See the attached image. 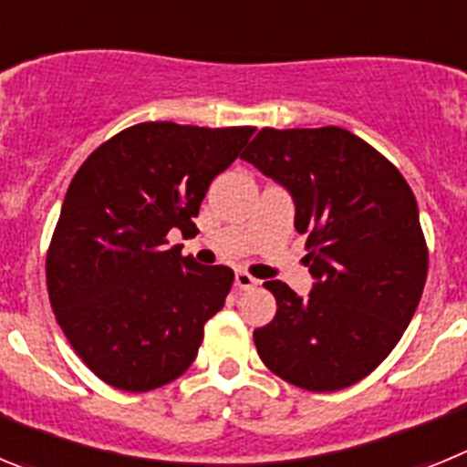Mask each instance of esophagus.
<instances>
[{"mask_svg": "<svg viewBox=\"0 0 467 467\" xmlns=\"http://www.w3.org/2000/svg\"><path fill=\"white\" fill-rule=\"evenodd\" d=\"M254 285H257V280L247 274V271H236V287H238V290H250V287H254Z\"/></svg>", "mask_w": 467, "mask_h": 467, "instance_id": "34e87169", "label": "esophagus"}]
</instances>
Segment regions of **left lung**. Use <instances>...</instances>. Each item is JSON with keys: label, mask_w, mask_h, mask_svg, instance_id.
Here are the masks:
<instances>
[{"label": "left lung", "mask_w": 467, "mask_h": 467, "mask_svg": "<svg viewBox=\"0 0 467 467\" xmlns=\"http://www.w3.org/2000/svg\"><path fill=\"white\" fill-rule=\"evenodd\" d=\"M292 193L306 234L311 295L264 287L275 317L254 346L275 377L313 393L372 374L402 339L428 275L419 208L402 172L339 126L262 128L241 154Z\"/></svg>", "instance_id": "left-lung-1"}]
</instances>
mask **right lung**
Returning <instances> with one entry per match:
<instances>
[{"label": "right lung", "mask_w": 467, "mask_h": 467, "mask_svg": "<svg viewBox=\"0 0 467 467\" xmlns=\"http://www.w3.org/2000/svg\"><path fill=\"white\" fill-rule=\"evenodd\" d=\"M253 133L138 123L102 142L74 175L47 253L48 299L74 353L107 386L147 393L196 358L234 271L182 257L168 234L196 231L210 182Z\"/></svg>", "instance_id": "obj_1"}]
</instances>
